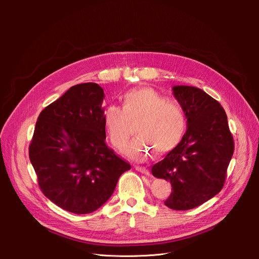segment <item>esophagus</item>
Returning <instances> with one entry per match:
<instances>
[{
    "label": "esophagus",
    "instance_id": "1",
    "mask_svg": "<svg viewBox=\"0 0 259 259\" xmlns=\"http://www.w3.org/2000/svg\"><path fill=\"white\" fill-rule=\"evenodd\" d=\"M135 169H137L138 171H140V172H142V173H144L145 175H150V171H149L147 168H145V167H141V166H137L135 167Z\"/></svg>",
    "mask_w": 259,
    "mask_h": 259
}]
</instances>
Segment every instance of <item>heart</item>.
Masks as SVG:
<instances>
[{
    "mask_svg": "<svg viewBox=\"0 0 259 259\" xmlns=\"http://www.w3.org/2000/svg\"><path fill=\"white\" fill-rule=\"evenodd\" d=\"M103 122L113 147L122 149L131 126L137 124L138 139L126 147V154L138 161L150 153H166L178 146L188 127L185 107L176 100L168 99L153 88L144 87L127 91L121 97V107L109 105L103 113Z\"/></svg>",
    "mask_w": 259,
    "mask_h": 259,
    "instance_id": "heart-1",
    "label": "heart"
}]
</instances>
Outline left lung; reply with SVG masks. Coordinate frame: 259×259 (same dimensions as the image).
Returning <instances> with one entry per match:
<instances>
[{"label":"left lung","instance_id":"obj_1","mask_svg":"<svg viewBox=\"0 0 259 259\" xmlns=\"http://www.w3.org/2000/svg\"><path fill=\"white\" fill-rule=\"evenodd\" d=\"M173 93L186 109L188 129L182 142L151 172L171 183L167 207L190 210L221 192L234 140L225 109L208 93L192 86H175Z\"/></svg>","mask_w":259,"mask_h":259}]
</instances>
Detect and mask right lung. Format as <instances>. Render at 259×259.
<instances>
[{
  "label": "right lung",
  "mask_w": 259,
  "mask_h": 259,
  "mask_svg": "<svg viewBox=\"0 0 259 259\" xmlns=\"http://www.w3.org/2000/svg\"><path fill=\"white\" fill-rule=\"evenodd\" d=\"M103 88L72 86L39 113L29 158L43 194L75 214L98 210L131 165L105 142Z\"/></svg>",
  "instance_id": "right-lung-1"
}]
</instances>
